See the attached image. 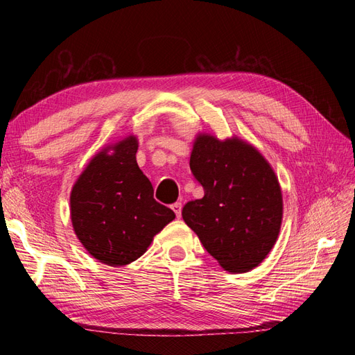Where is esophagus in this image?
<instances>
[{
    "instance_id": "esophagus-1",
    "label": "esophagus",
    "mask_w": 355,
    "mask_h": 355,
    "mask_svg": "<svg viewBox=\"0 0 355 355\" xmlns=\"http://www.w3.org/2000/svg\"><path fill=\"white\" fill-rule=\"evenodd\" d=\"M171 210H173V211L176 213L178 218H180V214H182V204H180V202L171 204Z\"/></svg>"
}]
</instances>
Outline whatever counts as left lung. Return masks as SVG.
Returning <instances> with one entry per match:
<instances>
[{
  "instance_id": "obj_1",
  "label": "left lung",
  "mask_w": 355,
  "mask_h": 355,
  "mask_svg": "<svg viewBox=\"0 0 355 355\" xmlns=\"http://www.w3.org/2000/svg\"><path fill=\"white\" fill-rule=\"evenodd\" d=\"M204 197L189 201L182 218L228 272H247L274 247L283 220V196L271 164L232 136L198 133L189 158Z\"/></svg>"
}]
</instances>
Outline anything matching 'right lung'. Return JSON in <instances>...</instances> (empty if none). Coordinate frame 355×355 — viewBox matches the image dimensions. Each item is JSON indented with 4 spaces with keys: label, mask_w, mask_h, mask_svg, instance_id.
I'll list each match as a JSON object with an SVG mask.
<instances>
[{
    "label": "right lung",
    "mask_w": 355,
    "mask_h": 355,
    "mask_svg": "<svg viewBox=\"0 0 355 355\" xmlns=\"http://www.w3.org/2000/svg\"><path fill=\"white\" fill-rule=\"evenodd\" d=\"M137 137L127 136L96 154L75 182L71 222L94 259L124 266L141 257L176 216L154 200V188L136 161Z\"/></svg>",
    "instance_id": "add662e5"
}]
</instances>
